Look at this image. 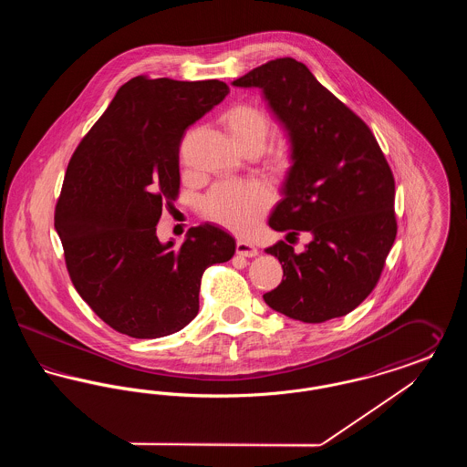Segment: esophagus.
<instances>
[{
  "label": "esophagus",
  "mask_w": 467,
  "mask_h": 467,
  "mask_svg": "<svg viewBox=\"0 0 467 467\" xmlns=\"http://www.w3.org/2000/svg\"><path fill=\"white\" fill-rule=\"evenodd\" d=\"M236 254L242 257H255L259 255V250L255 248V244H248V242H238L236 244Z\"/></svg>",
  "instance_id": "1"
}]
</instances>
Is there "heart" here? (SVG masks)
<instances>
[{"mask_svg": "<svg viewBox=\"0 0 467 467\" xmlns=\"http://www.w3.org/2000/svg\"><path fill=\"white\" fill-rule=\"evenodd\" d=\"M223 128L231 141L244 152L248 149L261 150L269 133L266 113L254 107L240 103L223 111ZM292 145L287 138H280L273 149L271 161L278 170L289 168L292 162ZM269 204V192L261 183H233L215 187L204 201V213L234 233H248Z\"/></svg>", "mask_w": 467, "mask_h": 467, "instance_id": "b5f03b06", "label": "heart"}]
</instances>
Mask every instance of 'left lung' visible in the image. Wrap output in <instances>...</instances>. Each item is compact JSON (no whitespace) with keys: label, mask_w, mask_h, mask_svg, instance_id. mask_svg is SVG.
I'll use <instances>...</instances> for the list:
<instances>
[{"label":"left lung","mask_w":467,"mask_h":467,"mask_svg":"<svg viewBox=\"0 0 467 467\" xmlns=\"http://www.w3.org/2000/svg\"><path fill=\"white\" fill-rule=\"evenodd\" d=\"M233 86L261 90L292 145L269 227L311 234L301 254L284 242L265 250L285 276L263 296L267 306L306 324L356 310L375 289L398 233L396 185L377 138L292 57L254 67Z\"/></svg>","instance_id":"obj_1"}]
</instances>
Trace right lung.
<instances>
[{
  "label": "right lung",
  "mask_w": 467,
  "mask_h": 467,
  "mask_svg": "<svg viewBox=\"0 0 467 467\" xmlns=\"http://www.w3.org/2000/svg\"><path fill=\"white\" fill-rule=\"evenodd\" d=\"M227 92L219 80L134 77L67 164L54 215L67 273L119 333L150 339L183 329L200 311L202 271L234 255V238L213 223L189 229L180 248L156 233L164 201L178 194L182 136Z\"/></svg>",
  "instance_id": "1"
}]
</instances>
